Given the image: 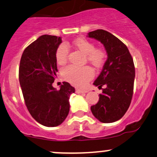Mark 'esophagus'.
<instances>
[{
    "mask_svg": "<svg viewBox=\"0 0 157 157\" xmlns=\"http://www.w3.org/2000/svg\"><path fill=\"white\" fill-rule=\"evenodd\" d=\"M89 92L87 89H76V93L77 94H83V93H86Z\"/></svg>",
    "mask_w": 157,
    "mask_h": 157,
    "instance_id": "34e87169",
    "label": "esophagus"
}]
</instances>
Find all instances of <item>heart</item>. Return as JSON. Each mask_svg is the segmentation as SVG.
<instances>
[{
	"label": "heart",
	"instance_id": "obj_1",
	"mask_svg": "<svg viewBox=\"0 0 157 157\" xmlns=\"http://www.w3.org/2000/svg\"><path fill=\"white\" fill-rule=\"evenodd\" d=\"M74 46L86 56L88 62L95 68H99L104 64L106 53L101 48H94V44L86 39H77L74 41ZM68 48L66 44H62L57 48L55 57L57 64L64 65L68 59ZM62 75L65 80L77 86H82L89 82L94 76L90 67H76L68 65L62 71Z\"/></svg>",
	"mask_w": 157,
	"mask_h": 157
}]
</instances>
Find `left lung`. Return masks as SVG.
Listing matches in <instances>:
<instances>
[{"instance_id":"obj_1","label":"left lung","mask_w":157,"mask_h":157,"mask_svg":"<svg viewBox=\"0 0 157 157\" xmlns=\"http://www.w3.org/2000/svg\"><path fill=\"white\" fill-rule=\"evenodd\" d=\"M88 36L102 43L107 53L103 69L93 83L104 89L91 111L102 123H113L124 116L131 103L135 79L133 60L127 46L107 31H92Z\"/></svg>"}]
</instances>
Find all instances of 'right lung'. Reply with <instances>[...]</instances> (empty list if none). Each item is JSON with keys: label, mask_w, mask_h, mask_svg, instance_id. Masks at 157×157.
I'll use <instances>...</instances> for the list:
<instances>
[{"label": "right lung", "mask_w": 157, "mask_h": 157, "mask_svg": "<svg viewBox=\"0 0 157 157\" xmlns=\"http://www.w3.org/2000/svg\"><path fill=\"white\" fill-rule=\"evenodd\" d=\"M61 37L43 35L25 48L19 66V82L29 113L45 127H56L69 113V98L75 92L63 82L59 90L53 87L57 72L55 53Z\"/></svg>", "instance_id": "1"}]
</instances>
